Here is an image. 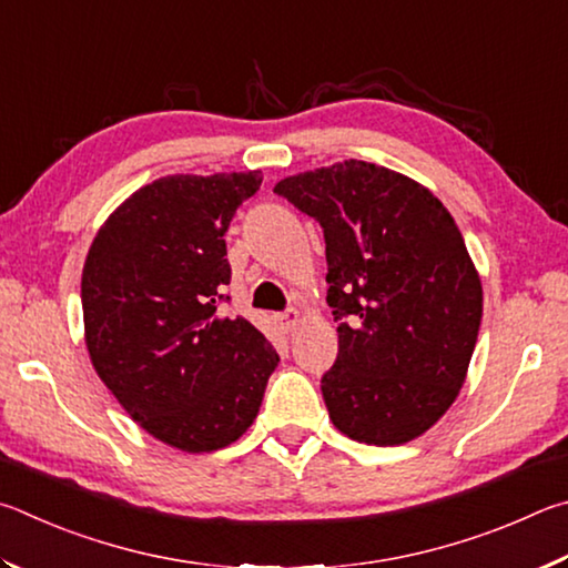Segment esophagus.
Returning <instances> with one entry per match:
<instances>
[{"instance_id":"34e87169","label":"esophagus","mask_w":568,"mask_h":568,"mask_svg":"<svg viewBox=\"0 0 568 568\" xmlns=\"http://www.w3.org/2000/svg\"><path fill=\"white\" fill-rule=\"evenodd\" d=\"M276 320H278V324H282V326H284V329H294V326H296V324H300V320H302V314H300V312H296V310H286V312H282V314H278V316H276Z\"/></svg>"}]
</instances>
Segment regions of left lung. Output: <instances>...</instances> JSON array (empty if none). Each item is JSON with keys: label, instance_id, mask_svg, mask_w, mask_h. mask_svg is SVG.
I'll list each match as a JSON object with an SVG mask.
<instances>
[{"label": "left lung", "instance_id": "obj_1", "mask_svg": "<svg viewBox=\"0 0 568 568\" xmlns=\"http://www.w3.org/2000/svg\"><path fill=\"white\" fill-rule=\"evenodd\" d=\"M316 219L339 354L322 376L336 429L399 446L459 394L481 324V282L454 216L429 189L359 159L274 186Z\"/></svg>", "mask_w": 568, "mask_h": 568}]
</instances>
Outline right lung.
<instances>
[{
  "label": "right lung",
  "mask_w": 568,
  "mask_h": 568,
  "mask_svg": "<svg viewBox=\"0 0 568 568\" xmlns=\"http://www.w3.org/2000/svg\"><path fill=\"white\" fill-rule=\"evenodd\" d=\"M258 172L174 174L134 192L99 229L82 272L87 349L99 379L154 439L216 452L256 419L278 354L229 320L224 234Z\"/></svg>",
  "instance_id": "1"
}]
</instances>
